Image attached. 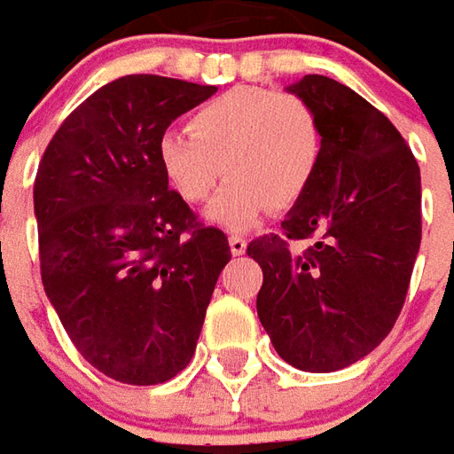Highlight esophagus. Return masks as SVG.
<instances>
[{
  "mask_svg": "<svg viewBox=\"0 0 454 454\" xmlns=\"http://www.w3.org/2000/svg\"><path fill=\"white\" fill-rule=\"evenodd\" d=\"M228 246H231V253H233V255H243L247 247V240L243 236H231L228 238Z\"/></svg>",
  "mask_w": 454,
  "mask_h": 454,
  "instance_id": "esophagus-1",
  "label": "esophagus"
}]
</instances>
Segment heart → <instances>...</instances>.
<instances>
[{
  "label": "heart",
  "instance_id": "b5f03b06",
  "mask_svg": "<svg viewBox=\"0 0 454 454\" xmlns=\"http://www.w3.org/2000/svg\"><path fill=\"white\" fill-rule=\"evenodd\" d=\"M324 133L314 109L296 94L236 87L201 104L189 130L168 129L158 140L165 177L189 204L207 201L211 223L243 231L270 207L286 208L318 172Z\"/></svg>",
  "mask_w": 454,
  "mask_h": 454
}]
</instances>
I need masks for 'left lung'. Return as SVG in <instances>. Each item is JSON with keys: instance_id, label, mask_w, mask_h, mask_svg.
Segmentation results:
<instances>
[{"instance_id": "1", "label": "left lung", "mask_w": 454, "mask_h": 454, "mask_svg": "<svg viewBox=\"0 0 454 454\" xmlns=\"http://www.w3.org/2000/svg\"><path fill=\"white\" fill-rule=\"evenodd\" d=\"M286 92L314 109L324 155L282 233L247 246L262 267L257 316L292 367L335 372L399 318L420 247V169L394 123L350 87L304 74Z\"/></svg>"}]
</instances>
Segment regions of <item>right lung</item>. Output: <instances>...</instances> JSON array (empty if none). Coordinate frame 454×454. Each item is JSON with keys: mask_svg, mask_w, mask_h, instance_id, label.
<instances>
[{"mask_svg": "<svg viewBox=\"0 0 454 454\" xmlns=\"http://www.w3.org/2000/svg\"><path fill=\"white\" fill-rule=\"evenodd\" d=\"M216 87L126 74L74 109L38 165L41 279L92 367L123 384L172 380L197 350L231 260L223 231L169 189L158 140Z\"/></svg>", "mask_w": 454, "mask_h": 454, "instance_id": "obj_1", "label": "right lung"}]
</instances>
